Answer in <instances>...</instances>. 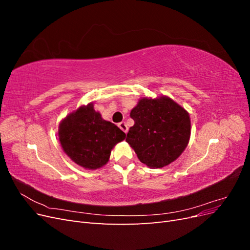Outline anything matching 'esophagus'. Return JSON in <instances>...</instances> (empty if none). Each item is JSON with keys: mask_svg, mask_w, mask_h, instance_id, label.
I'll return each instance as SVG.
<instances>
[{"mask_svg": "<svg viewBox=\"0 0 250 250\" xmlns=\"http://www.w3.org/2000/svg\"><path fill=\"white\" fill-rule=\"evenodd\" d=\"M121 129H122L125 133H127V131H128V127H127V125H126V123L125 122H121V123H119V125H118Z\"/></svg>", "mask_w": 250, "mask_h": 250, "instance_id": "34e87169", "label": "esophagus"}]
</instances>
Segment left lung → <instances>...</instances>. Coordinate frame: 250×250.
I'll list each match as a JSON object with an SVG mask.
<instances>
[{
    "label": "left lung",
    "mask_w": 250,
    "mask_h": 250,
    "mask_svg": "<svg viewBox=\"0 0 250 250\" xmlns=\"http://www.w3.org/2000/svg\"><path fill=\"white\" fill-rule=\"evenodd\" d=\"M130 117L134 125L126 142L148 168L166 167L187 148L191 137L190 115L170 97L141 98Z\"/></svg>",
    "instance_id": "1"
}]
</instances>
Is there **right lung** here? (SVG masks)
<instances>
[{"label": "right lung", "instance_id": "right-lung-1", "mask_svg": "<svg viewBox=\"0 0 250 250\" xmlns=\"http://www.w3.org/2000/svg\"><path fill=\"white\" fill-rule=\"evenodd\" d=\"M125 137L118 126L95 110L93 102L70 112L58 127V138L64 153L87 170L100 169L106 165L111 150Z\"/></svg>", "mask_w": 250, "mask_h": 250}]
</instances>
